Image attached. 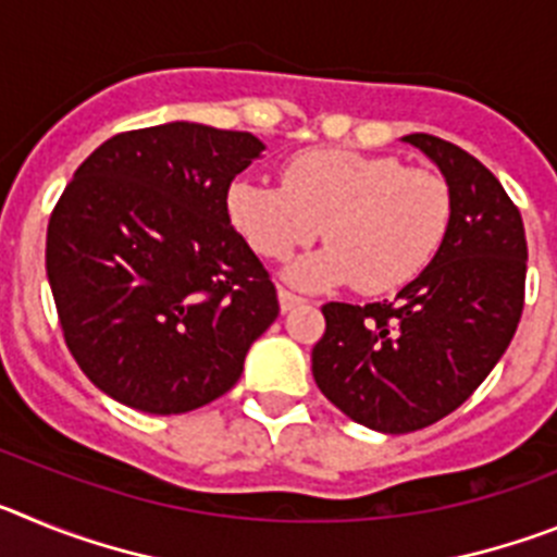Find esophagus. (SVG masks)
I'll return each mask as SVG.
<instances>
[{"label": "esophagus", "instance_id": "1", "mask_svg": "<svg viewBox=\"0 0 557 557\" xmlns=\"http://www.w3.org/2000/svg\"><path fill=\"white\" fill-rule=\"evenodd\" d=\"M301 304H307L301 295H295V293H289V289L278 287V307H282V312H289V309L301 307Z\"/></svg>", "mask_w": 557, "mask_h": 557}]
</instances>
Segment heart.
<instances>
[{"instance_id":"heart-1","label":"heart","mask_w":557,"mask_h":557,"mask_svg":"<svg viewBox=\"0 0 557 557\" xmlns=\"http://www.w3.org/2000/svg\"><path fill=\"white\" fill-rule=\"evenodd\" d=\"M225 211L264 259H287L321 231L332 239L284 270L293 287L357 282L362 293L385 295L432 262L449 228L451 195L437 172L393 156L304 150L284 164L282 184L234 181Z\"/></svg>"}]
</instances>
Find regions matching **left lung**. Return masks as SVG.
<instances>
[{"mask_svg":"<svg viewBox=\"0 0 557 557\" xmlns=\"http://www.w3.org/2000/svg\"><path fill=\"white\" fill-rule=\"evenodd\" d=\"M401 141L449 186L444 243L393 304H326L312 348L323 396L385 435L435 424L482 385L519 326L528 275L524 223L494 172L430 133Z\"/></svg>","mask_w":557,"mask_h":557,"instance_id":"obj_1","label":"left lung"}]
</instances>
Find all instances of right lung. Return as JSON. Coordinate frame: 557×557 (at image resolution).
I'll list each match as a JSON object with an SVG mask.
<instances>
[{"instance_id":"obj_1","label":"right lung","mask_w":557,"mask_h":557,"mask_svg":"<svg viewBox=\"0 0 557 557\" xmlns=\"http://www.w3.org/2000/svg\"><path fill=\"white\" fill-rule=\"evenodd\" d=\"M253 133L166 122L97 147L47 228L63 337L106 396L152 416L209 405L278 318L268 270L225 211L262 159Z\"/></svg>"}]
</instances>
